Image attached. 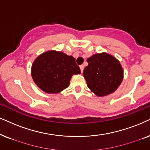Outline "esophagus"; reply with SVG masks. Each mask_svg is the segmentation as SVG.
Wrapping results in <instances>:
<instances>
[{"label": "esophagus", "mask_w": 150, "mask_h": 150, "mask_svg": "<svg viewBox=\"0 0 150 150\" xmlns=\"http://www.w3.org/2000/svg\"><path fill=\"white\" fill-rule=\"evenodd\" d=\"M79 68H80V70H81V72L82 73L83 71H84V65H81L79 66Z\"/></svg>", "instance_id": "34e87169"}]
</instances>
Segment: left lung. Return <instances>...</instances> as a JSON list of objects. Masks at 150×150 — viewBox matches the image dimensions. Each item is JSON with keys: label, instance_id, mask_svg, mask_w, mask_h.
Listing matches in <instances>:
<instances>
[{"label": "left lung", "instance_id": "1", "mask_svg": "<svg viewBox=\"0 0 150 150\" xmlns=\"http://www.w3.org/2000/svg\"><path fill=\"white\" fill-rule=\"evenodd\" d=\"M83 75L87 86L98 96H105L114 92L123 79L120 62L107 53L96 54L87 59Z\"/></svg>", "mask_w": 150, "mask_h": 150}]
</instances>
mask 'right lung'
I'll return each instance as SVG.
<instances>
[{
    "label": "right lung",
    "mask_w": 150,
    "mask_h": 150,
    "mask_svg": "<svg viewBox=\"0 0 150 150\" xmlns=\"http://www.w3.org/2000/svg\"><path fill=\"white\" fill-rule=\"evenodd\" d=\"M80 73L75 58L57 51L43 53L36 59L32 66L34 81L48 93H57L66 88L72 75Z\"/></svg>",
    "instance_id": "1"
}]
</instances>
